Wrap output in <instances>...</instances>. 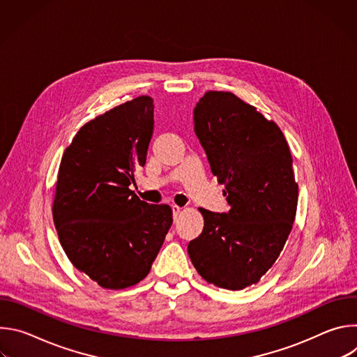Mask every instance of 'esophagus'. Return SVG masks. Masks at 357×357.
Instances as JSON below:
<instances>
[{"label":"esophagus","mask_w":357,"mask_h":357,"mask_svg":"<svg viewBox=\"0 0 357 357\" xmlns=\"http://www.w3.org/2000/svg\"><path fill=\"white\" fill-rule=\"evenodd\" d=\"M181 211H182V208H179V206H176V205H174V206H172V213H174V218H178V215L181 213Z\"/></svg>","instance_id":"obj_1"}]
</instances>
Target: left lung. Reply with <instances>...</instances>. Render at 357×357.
Returning <instances> with one entry per match:
<instances>
[{
	"label": "left lung",
	"instance_id": "obj_1",
	"mask_svg": "<svg viewBox=\"0 0 357 357\" xmlns=\"http://www.w3.org/2000/svg\"><path fill=\"white\" fill-rule=\"evenodd\" d=\"M193 124L230 209H199L205 226L188 254L208 282L243 289L271 268L291 233L298 203L291 151L274 121L229 91L203 96Z\"/></svg>",
	"mask_w": 357,
	"mask_h": 357
}]
</instances>
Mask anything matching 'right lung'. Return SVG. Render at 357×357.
Listing matches in <instances>:
<instances>
[{"instance_id": "obj_1", "label": "right lung", "mask_w": 357, "mask_h": 357, "mask_svg": "<svg viewBox=\"0 0 357 357\" xmlns=\"http://www.w3.org/2000/svg\"><path fill=\"white\" fill-rule=\"evenodd\" d=\"M152 134L154 101L139 96L84 124L61 161L52 208L59 241L105 288L145 278L172 225L168 205H149L130 189Z\"/></svg>"}]
</instances>
